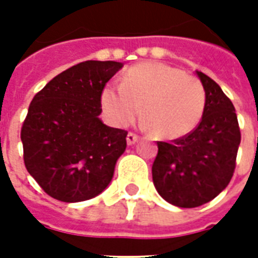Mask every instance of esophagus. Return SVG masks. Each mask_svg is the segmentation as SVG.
<instances>
[{
    "label": "esophagus",
    "instance_id": "esophagus-1",
    "mask_svg": "<svg viewBox=\"0 0 258 258\" xmlns=\"http://www.w3.org/2000/svg\"><path fill=\"white\" fill-rule=\"evenodd\" d=\"M138 140H140V137L137 134H134V133H128V135H127V144H128V145H134Z\"/></svg>",
    "mask_w": 258,
    "mask_h": 258
}]
</instances>
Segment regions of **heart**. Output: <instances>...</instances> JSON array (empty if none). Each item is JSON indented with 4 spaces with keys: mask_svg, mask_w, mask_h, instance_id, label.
I'll use <instances>...</instances> for the list:
<instances>
[{
    "mask_svg": "<svg viewBox=\"0 0 258 258\" xmlns=\"http://www.w3.org/2000/svg\"><path fill=\"white\" fill-rule=\"evenodd\" d=\"M102 107L113 124L125 127L141 113L159 138L177 140L192 133L206 106V91L198 77L160 62L130 68L121 84H107Z\"/></svg>",
    "mask_w": 258,
    "mask_h": 258,
    "instance_id": "b5f03b06",
    "label": "heart"
}]
</instances>
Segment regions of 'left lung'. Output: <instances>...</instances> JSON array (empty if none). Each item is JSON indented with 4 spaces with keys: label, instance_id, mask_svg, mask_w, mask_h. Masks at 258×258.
Masks as SVG:
<instances>
[{
    "label": "left lung",
    "instance_id": "1",
    "mask_svg": "<svg viewBox=\"0 0 258 258\" xmlns=\"http://www.w3.org/2000/svg\"><path fill=\"white\" fill-rule=\"evenodd\" d=\"M206 91L198 127L173 142H157L152 166L155 188L163 199L184 209L210 202L232 178L240 130L232 102L214 80L196 70Z\"/></svg>",
    "mask_w": 258,
    "mask_h": 258
}]
</instances>
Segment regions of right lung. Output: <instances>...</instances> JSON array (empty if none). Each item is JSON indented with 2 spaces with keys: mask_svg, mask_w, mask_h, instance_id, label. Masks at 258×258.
I'll return each mask as SVG.
<instances>
[{
  "mask_svg": "<svg viewBox=\"0 0 258 258\" xmlns=\"http://www.w3.org/2000/svg\"><path fill=\"white\" fill-rule=\"evenodd\" d=\"M123 68L87 60L53 77L33 98L20 133L27 171L66 203L95 198L110 184L127 131L102 123L101 95Z\"/></svg>",
  "mask_w": 258,
  "mask_h": 258,
  "instance_id": "right-lung-1",
  "label": "right lung"
}]
</instances>
